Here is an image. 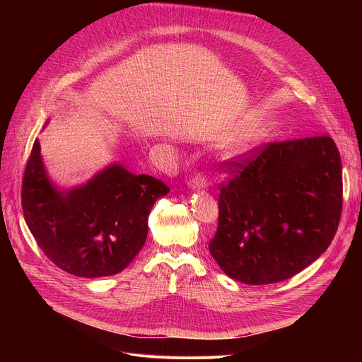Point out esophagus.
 <instances>
[{"mask_svg": "<svg viewBox=\"0 0 362 362\" xmlns=\"http://www.w3.org/2000/svg\"><path fill=\"white\" fill-rule=\"evenodd\" d=\"M189 187L193 189V190L206 189L208 187V181L204 177H201V175H198V177H194V178H192L189 181Z\"/></svg>", "mask_w": 362, "mask_h": 362, "instance_id": "obj_1", "label": "esophagus"}]
</instances>
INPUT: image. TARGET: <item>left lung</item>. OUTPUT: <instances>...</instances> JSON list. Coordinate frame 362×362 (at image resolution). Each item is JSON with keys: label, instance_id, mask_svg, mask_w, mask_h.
I'll use <instances>...</instances> for the list:
<instances>
[{"label": "left lung", "instance_id": "left-lung-1", "mask_svg": "<svg viewBox=\"0 0 362 362\" xmlns=\"http://www.w3.org/2000/svg\"><path fill=\"white\" fill-rule=\"evenodd\" d=\"M218 225L208 245L225 275L249 286L286 281L331 245L343 206L341 158L327 136L278 141L225 163Z\"/></svg>", "mask_w": 362, "mask_h": 362}]
</instances>
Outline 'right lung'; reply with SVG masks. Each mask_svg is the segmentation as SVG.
<instances>
[{"label": "right lung", "mask_w": 362, "mask_h": 362, "mask_svg": "<svg viewBox=\"0 0 362 362\" xmlns=\"http://www.w3.org/2000/svg\"><path fill=\"white\" fill-rule=\"evenodd\" d=\"M169 187L112 163L92 180L60 189L48 177L36 139L23 181L25 223L54 264L81 278L122 272L144 247L148 217Z\"/></svg>", "instance_id": "obj_1"}]
</instances>
